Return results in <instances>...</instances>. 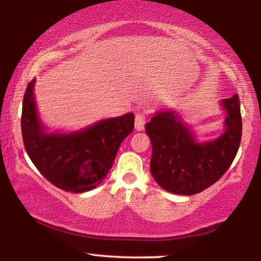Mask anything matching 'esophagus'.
<instances>
[{
    "instance_id": "esophagus-1",
    "label": "esophagus",
    "mask_w": 261,
    "mask_h": 261,
    "mask_svg": "<svg viewBox=\"0 0 261 261\" xmlns=\"http://www.w3.org/2000/svg\"><path fill=\"white\" fill-rule=\"evenodd\" d=\"M145 122H146V115L143 113H137L135 116V128L137 131H142L145 128Z\"/></svg>"
}]
</instances>
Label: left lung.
<instances>
[{
  "label": "left lung",
  "mask_w": 261,
  "mask_h": 261,
  "mask_svg": "<svg viewBox=\"0 0 261 261\" xmlns=\"http://www.w3.org/2000/svg\"><path fill=\"white\" fill-rule=\"evenodd\" d=\"M224 133L199 143L174 112L155 113L146 124L151 139V173L161 188L173 194L194 195L211 187L229 168L242 139L238 94L223 99Z\"/></svg>",
  "instance_id": "left-lung-1"
}]
</instances>
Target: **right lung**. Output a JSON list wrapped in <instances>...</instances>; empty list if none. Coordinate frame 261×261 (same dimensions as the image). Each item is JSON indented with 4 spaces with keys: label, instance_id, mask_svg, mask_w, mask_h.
<instances>
[{
    "label": "right lung",
    "instance_id": "1",
    "mask_svg": "<svg viewBox=\"0 0 261 261\" xmlns=\"http://www.w3.org/2000/svg\"><path fill=\"white\" fill-rule=\"evenodd\" d=\"M35 79L23 98L22 136L29 158L51 184L70 193H85L103 181L121 142L133 133V113L95 122L72 134H47L34 101Z\"/></svg>",
    "mask_w": 261,
    "mask_h": 261
}]
</instances>
